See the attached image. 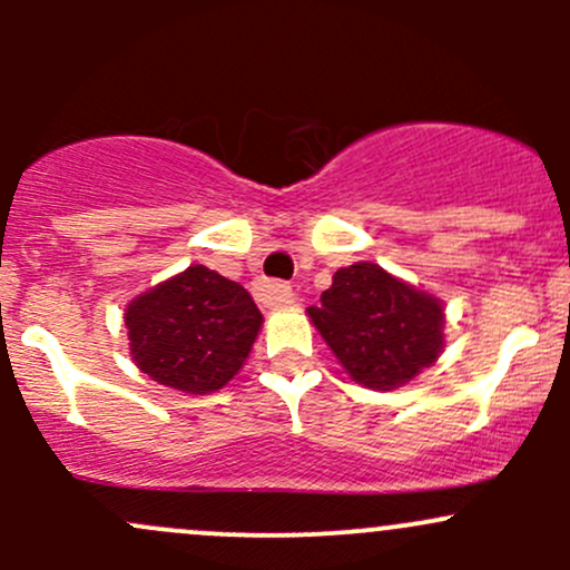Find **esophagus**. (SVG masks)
Segmentation results:
<instances>
[{"label": "esophagus", "instance_id": "34e87169", "mask_svg": "<svg viewBox=\"0 0 570 570\" xmlns=\"http://www.w3.org/2000/svg\"><path fill=\"white\" fill-rule=\"evenodd\" d=\"M256 301L264 308H284L295 303V292H292L289 284H281V281H258Z\"/></svg>", "mask_w": 570, "mask_h": 570}]
</instances>
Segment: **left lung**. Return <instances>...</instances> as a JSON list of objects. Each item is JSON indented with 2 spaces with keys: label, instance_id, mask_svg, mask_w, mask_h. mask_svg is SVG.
Returning a JSON list of instances; mask_svg holds the SVG:
<instances>
[{
  "label": "left lung",
  "instance_id": "8db88e82",
  "mask_svg": "<svg viewBox=\"0 0 570 570\" xmlns=\"http://www.w3.org/2000/svg\"><path fill=\"white\" fill-rule=\"evenodd\" d=\"M308 317L350 377L377 392L416 377L444 347L441 303L370 262L336 269Z\"/></svg>",
  "mask_w": 570,
  "mask_h": 570
}]
</instances>
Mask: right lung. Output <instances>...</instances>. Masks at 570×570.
Returning <instances> with one entry per match:
<instances>
[{"mask_svg": "<svg viewBox=\"0 0 570 570\" xmlns=\"http://www.w3.org/2000/svg\"><path fill=\"white\" fill-rule=\"evenodd\" d=\"M124 320L140 372L189 394L226 386L262 327L248 289L204 264L135 297Z\"/></svg>", "mask_w": 570, "mask_h": 570, "instance_id": "right-lung-1", "label": "right lung"}]
</instances>
